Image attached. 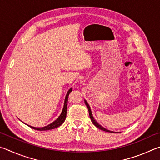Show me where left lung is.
Here are the masks:
<instances>
[{
	"label": "left lung",
	"instance_id": "8db88e82",
	"mask_svg": "<svg viewBox=\"0 0 160 160\" xmlns=\"http://www.w3.org/2000/svg\"><path fill=\"white\" fill-rule=\"evenodd\" d=\"M84 102H85V104H86V105L87 106V108H88V112H89V116H90V118H91V122H93V124L96 126V127H98V128H100V129H101V130H102V131H107V132H110V133H114V131H110V130H108V129H106V128H105L104 127H102L101 125H100L98 123L96 120H95V119L93 118V114H92V112H91V108H90V106H89V105H88V103L86 102V100H84Z\"/></svg>",
	"mask_w": 160,
	"mask_h": 160
}]
</instances>
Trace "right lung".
<instances>
[{"mask_svg": "<svg viewBox=\"0 0 160 160\" xmlns=\"http://www.w3.org/2000/svg\"><path fill=\"white\" fill-rule=\"evenodd\" d=\"M72 88H71L67 92V93L66 95L65 99H64V107L62 109V111L60 114V115L59 116L58 118L55 120L54 122H52L51 124H50L44 127H32V126L27 125L29 126V127H31L32 128H33L35 130H38V131H47V130H50V129H53V128H58V127H60V125H62L64 123V120L66 119V116H67V102H68V96L70 93V92H72Z\"/></svg>", "mask_w": 160, "mask_h": 160, "instance_id": "1", "label": "right lung"}]
</instances>
